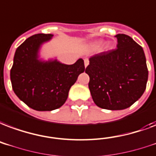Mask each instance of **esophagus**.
<instances>
[{
  "mask_svg": "<svg viewBox=\"0 0 156 156\" xmlns=\"http://www.w3.org/2000/svg\"><path fill=\"white\" fill-rule=\"evenodd\" d=\"M89 63H90V62H89V60H88V59H86V58H85V67H87V66L89 65Z\"/></svg>",
  "mask_w": 156,
  "mask_h": 156,
  "instance_id": "obj_1",
  "label": "esophagus"
}]
</instances>
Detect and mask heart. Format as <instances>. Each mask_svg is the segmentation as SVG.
Returning a JSON list of instances; mask_svg holds the SVG:
<instances>
[{
    "label": "heart",
    "mask_w": 156,
    "mask_h": 156,
    "mask_svg": "<svg viewBox=\"0 0 156 156\" xmlns=\"http://www.w3.org/2000/svg\"><path fill=\"white\" fill-rule=\"evenodd\" d=\"M102 44H103V41H97V42L93 43L92 46H93L94 48H99V47L101 46Z\"/></svg>",
    "instance_id": "b5f03b06"
}]
</instances>
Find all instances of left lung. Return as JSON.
<instances>
[{
    "mask_svg": "<svg viewBox=\"0 0 156 156\" xmlns=\"http://www.w3.org/2000/svg\"><path fill=\"white\" fill-rule=\"evenodd\" d=\"M115 37L117 48L90 57L85 69L94 104L108 110L132 106L143 94L148 80L143 48L128 35Z\"/></svg>",
    "mask_w": 156,
    "mask_h": 156,
    "instance_id": "obj_1",
    "label": "left lung"
}]
</instances>
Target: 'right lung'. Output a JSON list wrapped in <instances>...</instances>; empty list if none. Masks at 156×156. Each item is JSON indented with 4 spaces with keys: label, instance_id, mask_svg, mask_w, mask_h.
I'll list each match as a JSON object with an SVG mask.
<instances>
[{
    "label": "right lung",
    "instance_id": "right-lung-1",
    "mask_svg": "<svg viewBox=\"0 0 156 156\" xmlns=\"http://www.w3.org/2000/svg\"><path fill=\"white\" fill-rule=\"evenodd\" d=\"M53 34H38L17 48L10 70L13 90L20 100L37 111H51L62 107L70 89L85 71L84 60L72 65L57 59H39V49Z\"/></svg>",
    "mask_w": 156,
    "mask_h": 156
}]
</instances>
